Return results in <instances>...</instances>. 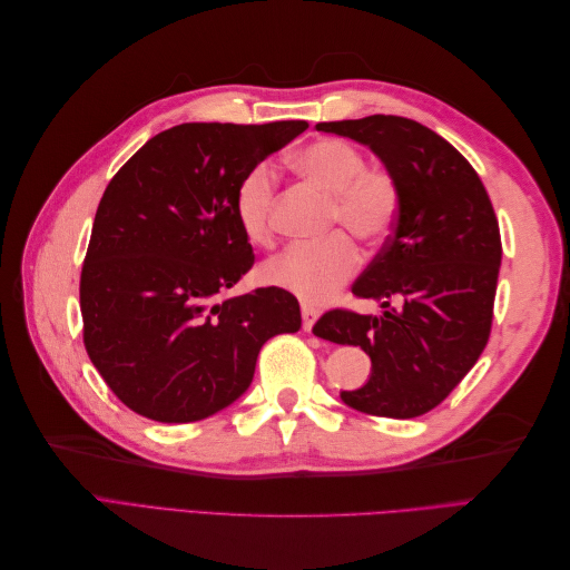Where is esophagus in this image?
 Here are the masks:
<instances>
[{
  "mask_svg": "<svg viewBox=\"0 0 570 570\" xmlns=\"http://www.w3.org/2000/svg\"><path fill=\"white\" fill-rule=\"evenodd\" d=\"M302 321H304V331H306V333H312L314 323L318 321V308H314L312 304L302 302Z\"/></svg>",
  "mask_w": 570,
  "mask_h": 570,
  "instance_id": "1",
  "label": "esophagus"
}]
</instances>
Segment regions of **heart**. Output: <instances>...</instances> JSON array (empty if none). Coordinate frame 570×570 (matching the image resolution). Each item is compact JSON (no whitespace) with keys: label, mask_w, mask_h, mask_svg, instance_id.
I'll use <instances>...</instances> for the list:
<instances>
[{"label":"heart","mask_w":570,"mask_h":570,"mask_svg":"<svg viewBox=\"0 0 570 570\" xmlns=\"http://www.w3.org/2000/svg\"><path fill=\"white\" fill-rule=\"evenodd\" d=\"M297 174L323 189L327 226H340L361 243L385 239L400 216L402 189L383 166H366L364 151L342 137H321L295 154ZM275 174L268 164L249 168L235 187L233 212L243 235L254 245L273 237ZM361 254L347 233H333L312 245H292L258 271L266 285L281 287L304 302H323L356 273Z\"/></svg>","instance_id":"b5f03b06"}]
</instances>
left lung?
Returning <instances> with one entry per match:
<instances>
[{"label":"left lung","instance_id":"left-lung-1","mask_svg":"<svg viewBox=\"0 0 570 570\" xmlns=\"http://www.w3.org/2000/svg\"><path fill=\"white\" fill-rule=\"evenodd\" d=\"M316 128L368 145L400 183L402 206L381 254L352 285L354 297L383 302V316L333 308L314 333L371 356L368 383L342 392L344 404L371 416H423L490 340L502 237L488 189L463 154L411 118L375 114Z\"/></svg>","mask_w":570,"mask_h":570}]
</instances>
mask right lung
<instances>
[{
    "instance_id": "add662e5",
    "label": "right lung",
    "mask_w": 570,
    "mask_h": 570,
    "mask_svg": "<svg viewBox=\"0 0 570 570\" xmlns=\"http://www.w3.org/2000/svg\"><path fill=\"white\" fill-rule=\"evenodd\" d=\"M306 120L183 124L137 149L97 206L80 273L82 342L135 413L193 423L243 394L264 342L302 327L281 287L220 299L254 266L233 212L249 168Z\"/></svg>"
}]
</instances>
